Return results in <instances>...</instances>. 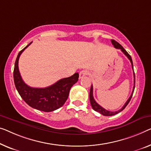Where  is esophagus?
I'll use <instances>...</instances> for the list:
<instances>
[{
	"mask_svg": "<svg viewBox=\"0 0 151 151\" xmlns=\"http://www.w3.org/2000/svg\"><path fill=\"white\" fill-rule=\"evenodd\" d=\"M87 74H88V73H87V70H82V71H81L80 73H79V78H82L83 77H84V76L87 75Z\"/></svg>",
	"mask_w": 151,
	"mask_h": 151,
	"instance_id": "obj_1",
	"label": "esophagus"
}]
</instances>
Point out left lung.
<instances>
[{"instance_id":"8db88e82","label":"left lung","mask_w":151,"mask_h":151,"mask_svg":"<svg viewBox=\"0 0 151 151\" xmlns=\"http://www.w3.org/2000/svg\"><path fill=\"white\" fill-rule=\"evenodd\" d=\"M111 42L112 44L113 45V46L115 47L116 49H121V51L125 54V55L127 56L128 59L130 60V62H131L132 64V69H133V72H134V87H133V91H132V93L131 94V96H130V97L129 98V99L127 100V102H125V104H124V106L121 108L120 110H119L117 111H114V112H112V111H107V110H106L104 108H102L101 106L99 105L97 102H96L95 100H94L93 98V86H91V89H90V91H89V100H90V103H91V107L92 109H93L94 111H97L98 112H100V114H102V115H104V116H112V115H114V114H118L119 112H120L123 111V109H125V108L127 106V105L129 104V101L131 100V98L132 97V96H133V93H134V88H135V73H134V66H133V62H132V57L129 55V54L128 53L127 51H125V49L123 48V47L120 44L117 42L116 41H115L114 40H111Z\"/></svg>"}]
</instances>
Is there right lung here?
I'll return each mask as SVG.
<instances>
[{"label": "right lung", "mask_w": 151, "mask_h": 151, "mask_svg": "<svg viewBox=\"0 0 151 151\" xmlns=\"http://www.w3.org/2000/svg\"><path fill=\"white\" fill-rule=\"evenodd\" d=\"M32 42L18 53L13 70L15 87L22 98L30 106L43 112H51L62 107L68 99L72 86L78 81V73L62 78L53 85L45 88H35L26 85L22 80L18 68V61L22 53Z\"/></svg>", "instance_id": "1"}]
</instances>
